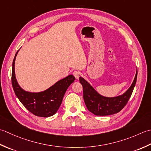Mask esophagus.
Masks as SVG:
<instances>
[{"label":"esophagus","instance_id":"1","mask_svg":"<svg viewBox=\"0 0 151 151\" xmlns=\"http://www.w3.org/2000/svg\"><path fill=\"white\" fill-rule=\"evenodd\" d=\"M73 75L75 76V78H76L77 79H78L79 78L80 75H81V73H80L79 71H74V72H73Z\"/></svg>","mask_w":151,"mask_h":151}]
</instances>
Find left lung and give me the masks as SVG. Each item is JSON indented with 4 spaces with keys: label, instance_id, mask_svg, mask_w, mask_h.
<instances>
[{
    "label": "left lung",
    "instance_id": "obj_1",
    "mask_svg": "<svg viewBox=\"0 0 151 151\" xmlns=\"http://www.w3.org/2000/svg\"><path fill=\"white\" fill-rule=\"evenodd\" d=\"M137 71L133 83L125 93L114 98L101 96L87 81L80 77L79 81L83 88V99L89 111L99 116L115 114L121 111L127 105L133 92L137 80Z\"/></svg>",
    "mask_w": 151,
    "mask_h": 151
}]
</instances>
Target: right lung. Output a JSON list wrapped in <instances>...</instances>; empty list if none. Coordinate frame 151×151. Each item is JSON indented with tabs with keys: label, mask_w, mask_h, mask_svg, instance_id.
I'll return each mask as SVG.
<instances>
[{
	"label": "right lung",
	"mask_w": 151,
	"mask_h": 151,
	"mask_svg": "<svg viewBox=\"0 0 151 151\" xmlns=\"http://www.w3.org/2000/svg\"><path fill=\"white\" fill-rule=\"evenodd\" d=\"M18 51L14 58L12 72V83L15 95L33 115L42 117L53 115L60 107L67 88L76 79L75 77L69 75L41 93H33L24 91L18 85L15 76L14 64Z\"/></svg>",
	"instance_id": "obj_1"
}]
</instances>
